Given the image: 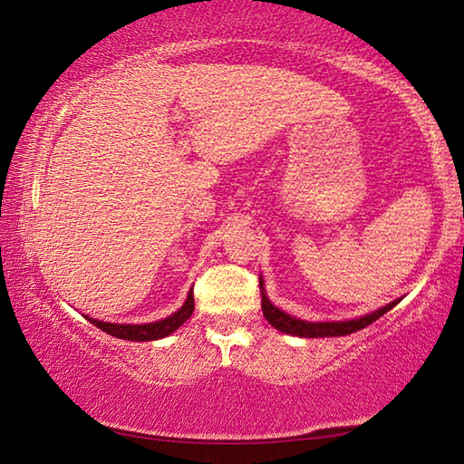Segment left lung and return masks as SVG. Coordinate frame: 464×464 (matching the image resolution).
<instances>
[{
    "label": "left lung",
    "mask_w": 464,
    "mask_h": 464,
    "mask_svg": "<svg viewBox=\"0 0 464 464\" xmlns=\"http://www.w3.org/2000/svg\"><path fill=\"white\" fill-rule=\"evenodd\" d=\"M260 295H262V311H264V317L268 319V324L272 327H276L278 332L298 335V337H337V335L354 334V332H358V329H364L366 325H371L372 321L382 317L384 313L391 311L399 303V301H392L387 304V307H382L379 311L371 313V315H364L360 319L332 321V324H311V321H301L296 317H290L285 311L274 307V304L268 301V296H266V293H264L262 280H260Z\"/></svg>",
    "instance_id": "obj_1"
}]
</instances>
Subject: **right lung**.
<instances>
[{
    "label": "right lung",
    "instance_id": "obj_1",
    "mask_svg": "<svg viewBox=\"0 0 464 464\" xmlns=\"http://www.w3.org/2000/svg\"><path fill=\"white\" fill-rule=\"evenodd\" d=\"M194 313V293L190 290L186 303L179 307L174 315H169L161 321H155V324H147V325H122V324H104V321L92 319L88 317L90 324L100 327L102 332H106L108 335L121 337V340H130V342H151V340H161V337L169 335L171 332L184 324L186 319H190Z\"/></svg>",
    "mask_w": 464,
    "mask_h": 464
}]
</instances>
